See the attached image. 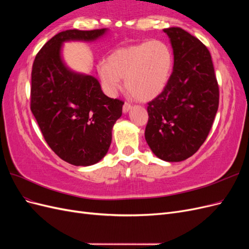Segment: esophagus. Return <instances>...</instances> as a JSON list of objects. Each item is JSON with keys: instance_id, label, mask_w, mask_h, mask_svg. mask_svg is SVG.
<instances>
[{"instance_id": "1", "label": "esophagus", "mask_w": 249, "mask_h": 249, "mask_svg": "<svg viewBox=\"0 0 249 249\" xmlns=\"http://www.w3.org/2000/svg\"><path fill=\"white\" fill-rule=\"evenodd\" d=\"M132 108V105L130 104V103H127V102H125L124 104V107H123V111H124V113H126L127 111H129L130 109Z\"/></svg>"}]
</instances>
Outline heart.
Wrapping results in <instances>:
<instances>
[{
  "instance_id": "obj_1",
  "label": "heart",
  "mask_w": 249,
  "mask_h": 249,
  "mask_svg": "<svg viewBox=\"0 0 249 249\" xmlns=\"http://www.w3.org/2000/svg\"><path fill=\"white\" fill-rule=\"evenodd\" d=\"M173 65L172 51L162 40L144 41L115 50L97 64L102 85L108 94H115L125 79V88L134 99H155L166 87Z\"/></svg>"
}]
</instances>
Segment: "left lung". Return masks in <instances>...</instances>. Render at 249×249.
Returning a JSON list of instances; mask_svg holds the SVG:
<instances>
[{"label":"left lung","instance_id":"8db88e82","mask_svg":"<svg viewBox=\"0 0 249 249\" xmlns=\"http://www.w3.org/2000/svg\"><path fill=\"white\" fill-rule=\"evenodd\" d=\"M163 31L170 38L175 63L166 87L147 103L145 140L161 160L179 162L206 141L219 105V87L205 44L182 28Z\"/></svg>","mask_w":249,"mask_h":249}]
</instances>
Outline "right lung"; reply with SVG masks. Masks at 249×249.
Returning a JSON list of instances; mask_svg holds the SVG:
<instances>
[{"label":"right lung","instance_id":"right-lung-1","mask_svg":"<svg viewBox=\"0 0 249 249\" xmlns=\"http://www.w3.org/2000/svg\"><path fill=\"white\" fill-rule=\"evenodd\" d=\"M105 32L106 29L60 32L33 62L31 111L53 152L76 166L95 164L107 154L124 102L104 94L94 77L67 69L60 50L64 41H91Z\"/></svg>","mask_w":249,"mask_h":249}]
</instances>
